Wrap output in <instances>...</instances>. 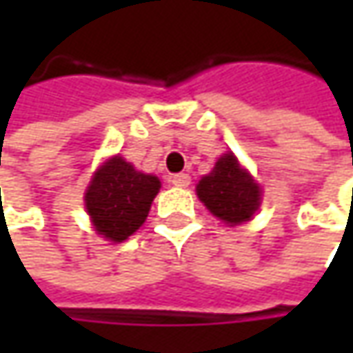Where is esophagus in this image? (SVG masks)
<instances>
[{"label":"esophagus","mask_w":353,"mask_h":353,"mask_svg":"<svg viewBox=\"0 0 353 353\" xmlns=\"http://www.w3.org/2000/svg\"><path fill=\"white\" fill-rule=\"evenodd\" d=\"M170 183L174 184V186H179V188H186L190 184V176L184 174V172H179V174H172L170 176Z\"/></svg>","instance_id":"obj_1"}]
</instances>
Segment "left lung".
I'll return each mask as SVG.
<instances>
[{"instance_id":"8db88e82","label":"left lung","mask_w":353,"mask_h":353,"mask_svg":"<svg viewBox=\"0 0 353 353\" xmlns=\"http://www.w3.org/2000/svg\"><path fill=\"white\" fill-rule=\"evenodd\" d=\"M196 194L216 218L230 225L251 220L261 204L259 184L239 165L234 153H224L210 174L198 181Z\"/></svg>"}]
</instances>
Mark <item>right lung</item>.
Here are the masks:
<instances>
[{"mask_svg": "<svg viewBox=\"0 0 353 353\" xmlns=\"http://www.w3.org/2000/svg\"><path fill=\"white\" fill-rule=\"evenodd\" d=\"M161 181L112 157L92 176L84 202L94 230L108 241H125L147 220Z\"/></svg>", "mask_w": 353, "mask_h": 353, "instance_id": "obj_1", "label": "right lung"}]
</instances>
